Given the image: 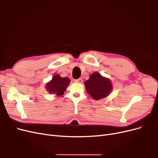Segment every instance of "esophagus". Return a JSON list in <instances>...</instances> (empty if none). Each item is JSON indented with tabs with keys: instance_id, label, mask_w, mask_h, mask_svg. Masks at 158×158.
Segmentation results:
<instances>
[{
	"instance_id": "1",
	"label": "esophagus",
	"mask_w": 158,
	"mask_h": 158,
	"mask_svg": "<svg viewBox=\"0 0 158 158\" xmlns=\"http://www.w3.org/2000/svg\"><path fill=\"white\" fill-rule=\"evenodd\" d=\"M74 82H76V83H82V82H83V80H82V78H78V79H76V80H74Z\"/></svg>"
}]
</instances>
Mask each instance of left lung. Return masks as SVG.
<instances>
[{"instance_id":"8db88e82","label":"left lung","mask_w":158,"mask_h":158,"mask_svg":"<svg viewBox=\"0 0 158 158\" xmlns=\"http://www.w3.org/2000/svg\"><path fill=\"white\" fill-rule=\"evenodd\" d=\"M84 85L88 94L94 99L99 100L107 97L113 89L111 80L95 72L89 76Z\"/></svg>"}]
</instances>
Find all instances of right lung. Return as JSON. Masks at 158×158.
<instances>
[{
  "mask_svg": "<svg viewBox=\"0 0 158 158\" xmlns=\"http://www.w3.org/2000/svg\"><path fill=\"white\" fill-rule=\"evenodd\" d=\"M70 79L67 77L62 78L59 74H55L52 80L46 84L45 88L50 94L62 95L70 84Z\"/></svg>",
  "mask_w": 158,
  "mask_h": 158,
  "instance_id": "right-lung-1",
  "label": "right lung"
}]
</instances>
